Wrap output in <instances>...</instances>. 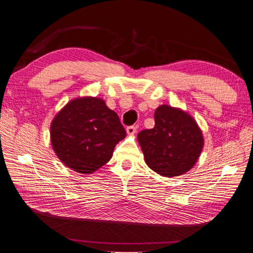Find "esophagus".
Returning <instances> with one entry per match:
<instances>
[{
    "instance_id": "obj_1",
    "label": "esophagus",
    "mask_w": 253,
    "mask_h": 253,
    "mask_svg": "<svg viewBox=\"0 0 253 253\" xmlns=\"http://www.w3.org/2000/svg\"><path fill=\"white\" fill-rule=\"evenodd\" d=\"M126 130H127L128 135H133V133L137 131V128H136V126H128L126 128Z\"/></svg>"
}]
</instances>
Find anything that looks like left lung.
Wrapping results in <instances>:
<instances>
[{"label": "left lung", "mask_w": 253, "mask_h": 253, "mask_svg": "<svg viewBox=\"0 0 253 253\" xmlns=\"http://www.w3.org/2000/svg\"><path fill=\"white\" fill-rule=\"evenodd\" d=\"M152 129L138 133V141L150 169L164 177L185 174L196 164L203 148L202 132L187 113L169 105L154 112Z\"/></svg>", "instance_id": "8db88e82"}]
</instances>
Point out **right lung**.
<instances>
[{
    "mask_svg": "<svg viewBox=\"0 0 253 253\" xmlns=\"http://www.w3.org/2000/svg\"><path fill=\"white\" fill-rule=\"evenodd\" d=\"M126 137L120 117L98 98H79L58 112L51 124V142L67 168L91 174L111 160Z\"/></svg>",
    "mask_w": 253,
    "mask_h": 253,
    "instance_id": "obj_1",
    "label": "right lung"
}]
</instances>
